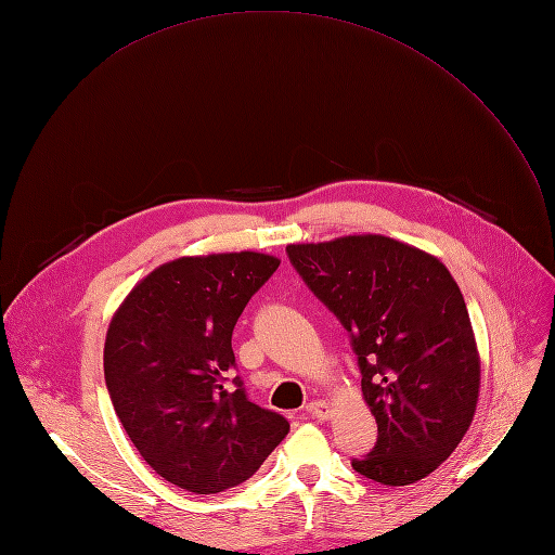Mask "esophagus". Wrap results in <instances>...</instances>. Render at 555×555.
Wrapping results in <instances>:
<instances>
[{"label":"esophagus","mask_w":555,"mask_h":555,"mask_svg":"<svg viewBox=\"0 0 555 555\" xmlns=\"http://www.w3.org/2000/svg\"><path fill=\"white\" fill-rule=\"evenodd\" d=\"M306 412L317 421H328L333 416V406L326 400H314L306 406Z\"/></svg>","instance_id":"obj_1"}]
</instances>
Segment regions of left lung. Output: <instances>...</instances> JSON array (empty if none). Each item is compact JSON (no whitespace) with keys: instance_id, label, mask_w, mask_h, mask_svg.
<instances>
[{"instance_id":"obj_1","label":"left lung","mask_w":555,"mask_h":555,"mask_svg":"<svg viewBox=\"0 0 555 555\" xmlns=\"http://www.w3.org/2000/svg\"><path fill=\"white\" fill-rule=\"evenodd\" d=\"M287 256L353 339L362 398L377 423L373 452L353 468L385 486L425 479L473 425L481 387L454 276L441 258L383 233L293 243Z\"/></svg>"}]
</instances>
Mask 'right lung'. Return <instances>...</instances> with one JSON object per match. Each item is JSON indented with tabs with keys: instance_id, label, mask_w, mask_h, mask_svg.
Masks as SVG:
<instances>
[{
	"instance_id": "obj_1",
	"label": "right lung",
	"mask_w": 555,
	"mask_h": 555,
	"mask_svg": "<svg viewBox=\"0 0 555 555\" xmlns=\"http://www.w3.org/2000/svg\"><path fill=\"white\" fill-rule=\"evenodd\" d=\"M260 251L182 256L143 276L105 335V385L130 441L166 481L214 494L247 481L289 423L247 400L231 333L279 268Z\"/></svg>"
}]
</instances>
